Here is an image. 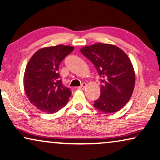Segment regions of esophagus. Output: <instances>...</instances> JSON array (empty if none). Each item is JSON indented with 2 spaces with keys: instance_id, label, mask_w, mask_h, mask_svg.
Here are the masks:
<instances>
[{
  "instance_id": "esophagus-1",
  "label": "esophagus",
  "mask_w": 160,
  "mask_h": 160,
  "mask_svg": "<svg viewBox=\"0 0 160 160\" xmlns=\"http://www.w3.org/2000/svg\"><path fill=\"white\" fill-rule=\"evenodd\" d=\"M86 86H87V84L85 82H84V83H82L81 86L78 87V89H79V90H84L85 88H86Z\"/></svg>"
}]
</instances>
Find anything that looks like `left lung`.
Returning <instances> with one entry per match:
<instances>
[{
    "instance_id": "left-lung-1",
    "label": "left lung",
    "mask_w": 160,
    "mask_h": 160,
    "mask_svg": "<svg viewBox=\"0 0 160 160\" xmlns=\"http://www.w3.org/2000/svg\"><path fill=\"white\" fill-rule=\"evenodd\" d=\"M80 52L95 66L102 78L101 95L94 107L104 114L118 112L129 102L135 86V72L128 55L112 44L86 46Z\"/></svg>"
}]
</instances>
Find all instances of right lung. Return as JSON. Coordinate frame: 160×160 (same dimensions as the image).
<instances>
[{
    "mask_svg": "<svg viewBox=\"0 0 160 160\" xmlns=\"http://www.w3.org/2000/svg\"><path fill=\"white\" fill-rule=\"evenodd\" d=\"M74 50L64 45L45 47L32 55L24 75V88L30 103L42 112L53 114L64 107L72 92L62 85L58 66Z\"/></svg>",
    "mask_w": 160,
    "mask_h": 160,
    "instance_id": "obj_1",
    "label": "right lung"
}]
</instances>
